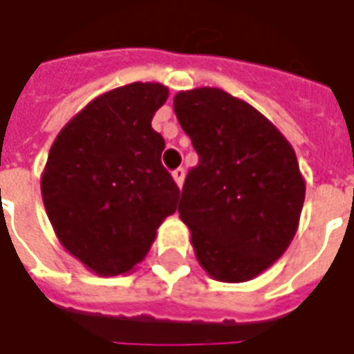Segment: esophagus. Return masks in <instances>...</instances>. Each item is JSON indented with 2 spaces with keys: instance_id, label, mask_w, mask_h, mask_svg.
<instances>
[{
  "instance_id": "1",
  "label": "esophagus",
  "mask_w": 354,
  "mask_h": 354,
  "mask_svg": "<svg viewBox=\"0 0 354 354\" xmlns=\"http://www.w3.org/2000/svg\"><path fill=\"white\" fill-rule=\"evenodd\" d=\"M171 175H173V181L177 183V187H181V185H183V181H185V169H183V167L175 169L173 173H171Z\"/></svg>"
}]
</instances>
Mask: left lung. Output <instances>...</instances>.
<instances>
[{
  "label": "left lung",
  "mask_w": 354,
  "mask_h": 354,
  "mask_svg": "<svg viewBox=\"0 0 354 354\" xmlns=\"http://www.w3.org/2000/svg\"><path fill=\"white\" fill-rule=\"evenodd\" d=\"M177 120L198 153L185 177L179 216L211 278H256L288 250L306 201L297 157L264 114L221 88L183 90Z\"/></svg>",
  "instance_id": "8db88e82"
}]
</instances>
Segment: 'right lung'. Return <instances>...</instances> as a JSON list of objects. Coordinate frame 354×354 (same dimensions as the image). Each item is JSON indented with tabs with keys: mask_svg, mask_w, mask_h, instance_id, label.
I'll list each match as a JSON object with an SVG mask.
<instances>
[{
	"mask_svg": "<svg viewBox=\"0 0 354 354\" xmlns=\"http://www.w3.org/2000/svg\"><path fill=\"white\" fill-rule=\"evenodd\" d=\"M169 88L131 82L86 104L59 131L41 175L48 221L62 246L98 276L133 270L179 187L161 165L165 140L151 128Z\"/></svg>",
	"mask_w": 354,
	"mask_h": 354,
	"instance_id": "1",
	"label": "right lung"
}]
</instances>
